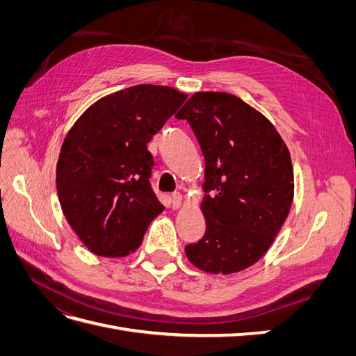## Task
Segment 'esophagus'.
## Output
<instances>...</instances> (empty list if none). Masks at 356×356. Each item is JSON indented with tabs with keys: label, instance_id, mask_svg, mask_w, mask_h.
I'll return each mask as SVG.
<instances>
[{
	"label": "esophagus",
	"instance_id": "34e87169",
	"mask_svg": "<svg viewBox=\"0 0 356 356\" xmlns=\"http://www.w3.org/2000/svg\"><path fill=\"white\" fill-rule=\"evenodd\" d=\"M170 203H172V208H174V209L181 208V204H182V195H181V193H178V191L172 193Z\"/></svg>",
	"mask_w": 356,
	"mask_h": 356
}]
</instances>
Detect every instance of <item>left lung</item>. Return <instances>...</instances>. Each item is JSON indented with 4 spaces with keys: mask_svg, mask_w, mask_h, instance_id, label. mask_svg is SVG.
Returning <instances> with one entry per match:
<instances>
[{
    "mask_svg": "<svg viewBox=\"0 0 356 356\" xmlns=\"http://www.w3.org/2000/svg\"><path fill=\"white\" fill-rule=\"evenodd\" d=\"M187 120L204 157L207 232L186 246L200 270L230 275L273 243L294 197L291 156L267 118L238 96L199 92L175 115Z\"/></svg>",
    "mask_w": 356,
    "mask_h": 356,
    "instance_id": "left-lung-1",
    "label": "left lung"
}]
</instances>
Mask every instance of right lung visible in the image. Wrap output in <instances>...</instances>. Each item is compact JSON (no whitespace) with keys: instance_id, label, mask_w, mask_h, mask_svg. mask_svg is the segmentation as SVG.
Returning <instances> with one entry per match:
<instances>
[{"instance_id":"right-lung-1","label":"right lung","mask_w":356,"mask_h":356,"mask_svg":"<svg viewBox=\"0 0 356 356\" xmlns=\"http://www.w3.org/2000/svg\"><path fill=\"white\" fill-rule=\"evenodd\" d=\"M186 99L168 86L139 84L95 102L71 127L56 188L67 221L93 254L134 252L165 209L149 184L147 144Z\"/></svg>"}]
</instances>
